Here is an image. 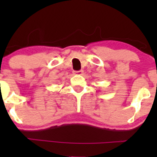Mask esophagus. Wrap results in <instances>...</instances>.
Masks as SVG:
<instances>
[{
    "instance_id": "esophagus-1",
    "label": "esophagus",
    "mask_w": 157,
    "mask_h": 157,
    "mask_svg": "<svg viewBox=\"0 0 157 157\" xmlns=\"http://www.w3.org/2000/svg\"><path fill=\"white\" fill-rule=\"evenodd\" d=\"M74 74L76 75H82L83 74V70H80V71H74Z\"/></svg>"
}]
</instances>
